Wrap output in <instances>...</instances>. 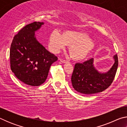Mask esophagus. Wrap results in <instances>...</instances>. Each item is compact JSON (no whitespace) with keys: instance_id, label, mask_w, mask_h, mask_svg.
Returning a JSON list of instances; mask_svg holds the SVG:
<instances>
[{"instance_id":"esophagus-1","label":"esophagus","mask_w":127,"mask_h":127,"mask_svg":"<svg viewBox=\"0 0 127 127\" xmlns=\"http://www.w3.org/2000/svg\"><path fill=\"white\" fill-rule=\"evenodd\" d=\"M59 61L60 62H61L62 63H67V61H65V60H64V59H59Z\"/></svg>"}]
</instances>
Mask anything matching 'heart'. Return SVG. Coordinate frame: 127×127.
Masks as SVG:
<instances>
[{"instance_id": "obj_1", "label": "heart", "mask_w": 127, "mask_h": 127, "mask_svg": "<svg viewBox=\"0 0 127 127\" xmlns=\"http://www.w3.org/2000/svg\"><path fill=\"white\" fill-rule=\"evenodd\" d=\"M49 45L50 51L54 53H58L68 45L72 59L82 61L91 54L96 44L89 35L83 32L68 30L62 35L58 31L54 30L49 35Z\"/></svg>"}]
</instances>
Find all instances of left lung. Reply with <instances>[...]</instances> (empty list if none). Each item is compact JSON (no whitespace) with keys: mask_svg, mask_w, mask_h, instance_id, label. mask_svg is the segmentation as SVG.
I'll list each match as a JSON object with an SVG mask.
<instances>
[{"mask_svg":"<svg viewBox=\"0 0 127 127\" xmlns=\"http://www.w3.org/2000/svg\"><path fill=\"white\" fill-rule=\"evenodd\" d=\"M114 63L108 71L100 73L94 65L91 58L83 63H76L73 72L72 86L77 92L85 95L101 92L110 86L114 79L118 66V56L113 57Z\"/></svg>","mask_w":127,"mask_h":127,"instance_id":"8db88e82","label":"left lung"}]
</instances>
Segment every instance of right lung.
Instances as JSON below:
<instances>
[{"label": "right lung", "instance_id": "obj_1", "mask_svg": "<svg viewBox=\"0 0 127 127\" xmlns=\"http://www.w3.org/2000/svg\"><path fill=\"white\" fill-rule=\"evenodd\" d=\"M44 22H34L14 36L10 49V68L14 76L26 85L38 86L45 82L51 64L58 60L35 36Z\"/></svg>", "mask_w": 127, "mask_h": 127}]
</instances>
